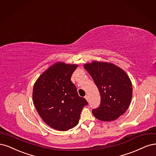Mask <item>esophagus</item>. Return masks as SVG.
<instances>
[{
  "mask_svg": "<svg viewBox=\"0 0 156 156\" xmlns=\"http://www.w3.org/2000/svg\"><path fill=\"white\" fill-rule=\"evenodd\" d=\"M85 98L86 99V100H87V101H89V96H88V95H85Z\"/></svg>",
  "mask_w": 156,
  "mask_h": 156,
  "instance_id": "esophagus-1",
  "label": "esophagus"
}]
</instances>
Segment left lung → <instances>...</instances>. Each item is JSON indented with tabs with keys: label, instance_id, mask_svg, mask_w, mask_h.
<instances>
[{
	"label": "left lung",
	"instance_id": "1",
	"mask_svg": "<svg viewBox=\"0 0 156 156\" xmlns=\"http://www.w3.org/2000/svg\"><path fill=\"white\" fill-rule=\"evenodd\" d=\"M99 91L100 105L92 110L97 119L112 121L126 111L132 97V85L122 69L112 63L93 62L85 64Z\"/></svg>",
	"mask_w": 156,
	"mask_h": 156
}]
</instances>
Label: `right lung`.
<instances>
[{"label": "right lung", "mask_w": 156, "mask_h": 156, "mask_svg": "<svg viewBox=\"0 0 156 156\" xmlns=\"http://www.w3.org/2000/svg\"><path fill=\"white\" fill-rule=\"evenodd\" d=\"M77 65L57 63L45 71L34 85L33 102L49 126L66 131L76 126L82 109L88 104L80 97L71 80Z\"/></svg>", "instance_id": "obj_1"}]
</instances>
